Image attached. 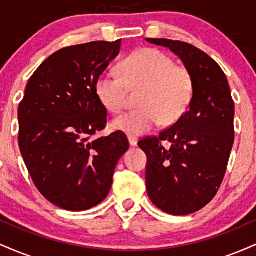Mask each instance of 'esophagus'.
Listing matches in <instances>:
<instances>
[{
	"instance_id": "obj_1",
	"label": "esophagus",
	"mask_w": 256,
	"mask_h": 256,
	"mask_svg": "<svg viewBox=\"0 0 256 256\" xmlns=\"http://www.w3.org/2000/svg\"><path fill=\"white\" fill-rule=\"evenodd\" d=\"M128 142H130V146H136L137 143H138V140L137 137H134V136H128Z\"/></svg>"
}]
</instances>
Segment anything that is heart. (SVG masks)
Masks as SVG:
<instances>
[{
    "instance_id": "obj_1",
    "label": "heart",
    "mask_w": 256,
    "mask_h": 256,
    "mask_svg": "<svg viewBox=\"0 0 256 256\" xmlns=\"http://www.w3.org/2000/svg\"><path fill=\"white\" fill-rule=\"evenodd\" d=\"M122 76L102 73L95 85L96 95L110 113H120L128 104V90L137 91L140 107L113 120L112 128L131 136L155 126L176 124L188 110L194 96L189 71L176 66L166 52L154 48L134 52L120 64Z\"/></svg>"
}]
</instances>
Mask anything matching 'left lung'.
I'll use <instances>...</instances> for the list:
<instances>
[{"label": "left lung", "mask_w": 256, "mask_h": 256, "mask_svg": "<svg viewBox=\"0 0 256 256\" xmlns=\"http://www.w3.org/2000/svg\"><path fill=\"white\" fill-rule=\"evenodd\" d=\"M146 40L177 54L194 82L184 116L158 136L138 142L148 158L149 198L165 213L186 216L210 204L222 183L234 140V104L225 73L210 55L180 40Z\"/></svg>", "instance_id": "8db88e82"}]
</instances>
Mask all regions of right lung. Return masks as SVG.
<instances>
[{
  "label": "right lung",
  "mask_w": 256,
  "mask_h": 256,
  "mask_svg": "<svg viewBox=\"0 0 256 256\" xmlns=\"http://www.w3.org/2000/svg\"><path fill=\"white\" fill-rule=\"evenodd\" d=\"M116 42H90L50 55L28 79L18 110L19 148L42 195L62 210H86L110 192L124 132L92 138L107 124L95 85L120 50Z\"/></svg>",
  "instance_id": "add662e5"
}]
</instances>
